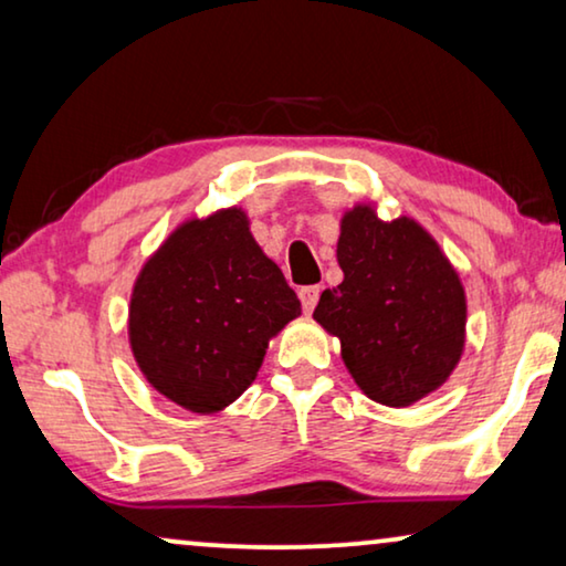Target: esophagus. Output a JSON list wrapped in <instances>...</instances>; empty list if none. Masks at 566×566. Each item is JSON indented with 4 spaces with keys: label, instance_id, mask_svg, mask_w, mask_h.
<instances>
[{
    "label": "esophagus",
    "instance_id": "34e87169",
    "mask_svg": "<svg viewBox=\"0 0 566 566\" xmlns=\"http://www.w3.org/2000/svg\"><path fill=\"white\" fill-rule=\"evenodd\" d=\"M317 300H321V286H315V284L313 286H302L300 302H302V310H305V313H313Z\"/></svg>",
    "mask_w": 566,
    "mask_h": 566
}]
</instances>
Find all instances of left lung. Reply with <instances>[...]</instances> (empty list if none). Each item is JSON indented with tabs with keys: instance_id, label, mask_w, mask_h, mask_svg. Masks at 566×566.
I'll list each match as a JSON object with an SVG mask.
<instances>
[{
	"instance_id": "obj_1",
	"label": "left lung",
	"mask_w": 566,
	"mask_h": 566,
	"mask_svg": "<svg viewBox=\"0 0 566 566\" xmlns=\"http://www.w3.org/2000/svg\"><path fill=\"white\" fill-rule=\"evenodd\" d=\"M344 282L313 317L340 338V356L374 402L408 408L439 389L464 352V286L431 233L410 218L381 220L371 205L340 218Z\"/></svg>"
}]
</instances>
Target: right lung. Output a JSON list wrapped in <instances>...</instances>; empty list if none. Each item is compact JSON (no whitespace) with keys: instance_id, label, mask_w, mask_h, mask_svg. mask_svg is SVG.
I'll use <instances>...</instances> for the list:
<instances>
[{"instance_id":"obj_1","label":"right lung","mask_w":566,"mask_h":566,"mask_svg":"<svg viewBox=\"0 0 566 566\" xmlns=\"http://www.w3.org/2000/svg\"><path fill=\"white\" fill-rule=\"evenodd\" d=\"M300 313L245 212L228 207L181 222L143 264L127 336L148 385L207 416L249 389L269 340Z\"/></svg>"}]
</instances>
